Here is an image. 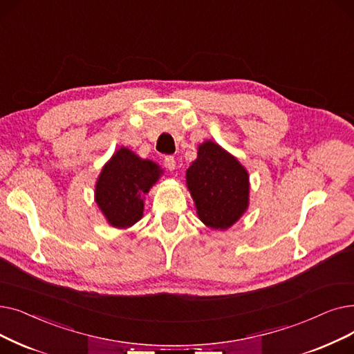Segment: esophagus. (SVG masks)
<instances>
[{"label":"esophagus","mask_w":354,"mask_h":354,"mask_svg":"<svg viewBox=\"0 0 354 354\" xmlns=\"http://www.w3.org/2000/svg\"><path fill=\"white\" fill-rule=\"evenodd\" d=\"M165 165H166V167L169 169V171H175L176 160H175L174 156H166V158H165Z\"/></svg>","instance_id":"obj_1"}]
</instances>
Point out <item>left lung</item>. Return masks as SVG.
Listing matches in <instances>:
<instances>
[{"label":"left lung","instance_id":"obj_1","mask_svg":"<svg viewBox=\"0 0 354 354\" xmlns=\"http://www.w3.org/2000/svg\"><path fill=\"white\" fill-rule=\"evenodd\" d=\"M187 187L196 215L212 230H228L250 204L249 172L218 143L205 140L187 169Z\"/></svg>","mask_w":354,"mask_h":354}]
</instances>
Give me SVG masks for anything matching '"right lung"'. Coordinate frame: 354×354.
Segmentation results:
<instances>
[{
    "instance_id": "1",
    "label": "right lung",
    "mask_w": 354,
    "mask_h": 354,
    "mask_svg": "<svg viewBox=\"0 0 354 354\" xmlns=\"http://www.w3.org/2000/svg\"><path fill=\"white\" fill-rule=\"evenodd\" d=\"M163 171L149 159L121 146L106 162L95 182V203L111 227L126 230L140 221L145 196Z\"/></svg>"
}]
</instances>
